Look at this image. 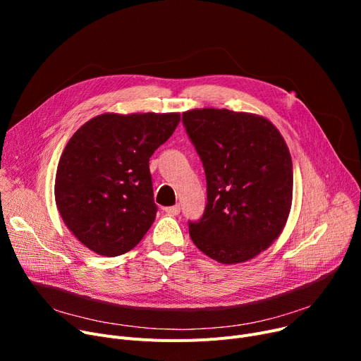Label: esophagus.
<instances>
[{"label":"esophagus","instance_id":"obj_1","mask_svg":"<svg viewBox=\"0 0 361 361\" xmlns=\"http://www.w3.org/2000/svg\"><path fill=\"white\" fill-rule=\"evenodd\" d=\"M168 215H178L180 214V206L176 204V206H168L164 209Z\"/></svg>","mask_w":361,"mask_h":361}]
</instances>
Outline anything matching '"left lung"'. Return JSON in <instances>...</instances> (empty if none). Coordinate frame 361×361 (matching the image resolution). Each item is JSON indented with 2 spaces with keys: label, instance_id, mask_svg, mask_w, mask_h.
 Instances as JSON below:
<instances>
[{
  "label": "left lung",
  "instance_id": "obj_1",
  "mask_svg": "<svg viewBox=\"0 0 361 361\" xmlns=\"http://www.w3.org/2000/svg\"><path fill=\"white\" fill-rule=\"evenodd\" d=\"M183 124L203 162L207 203L188 222L196 247L234 264L267 250L287 224L293 161L278 128L264 117L230 109L183 112Z\"/></svg>",
  "mask_w": 361,
  "mask_h": 361
}]
</instances>
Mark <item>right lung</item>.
I'll return each instance as SVG.
<instances>
[{
  "instance_id": "right-lung-1",
  "label": "right lung",
  "mask_w": 361,
  "mask_h": 361,
  "mask_svg": "<svg viewBox=\"0 0 361 361\" xmlns=\"http://www.w3.org/2000/svg\"><path fill=\"white\" fill-rule=\"evenodd\" d=\"M178 123V112H106L71 136L56 168L55 203L89 250L120 256L147 233L158 211L149 158Z\"/></svg>"
}]
</instances>
